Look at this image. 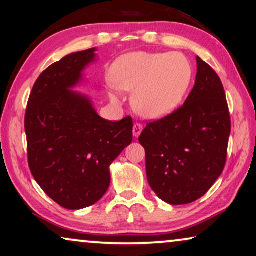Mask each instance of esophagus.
Masks as SVG:
<instances>
[{"label": "esophagus", "mask_w": 256, "mask_h": 256, "mask_svg": "<svg viewBox=\"0 0 256 256\" xmlns=\"http://www.w3.org/2000/svg\"><path fill=\"white\" fill-rule=\"evenodd\" d=\"M142 131V125L139 124V122H137V124H134V136L136 138L140 136Z\"/></svg>", "instance_id": "obj_1"}]
</instances>
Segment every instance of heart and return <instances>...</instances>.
Instances as JSON below:
<instances>
[{"instance_id":"1","label":"heart","mask_w":256,"mask_h":256,"mask_svg":"<svg viewBox=\"0 0 256 256\" xmlns=\"http://www.w3.org/2000/svg\"><path fill=\"white\" fill-rule=\"evenodd\" d=\"M192 80L188 60L179 52L138 51L114 66L116 86L134 91L132 105L142 117L162 119L176 110Z\"/></svg>"}]
</instances>
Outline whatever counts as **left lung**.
<instances>
[{"label":"left lung","mask_w":256,"mask_h":256,"mask_svg":"<svg viewBox=\"0 0 256 256\" xmlns=\"http://www.w3.org/2000/svg\"><path fill=\"white\" fill-rule=\"evenodd\" d=\"M193 90L182 108L148 122L139 137L145 148L151 188L170 205L202 198L224 171L230 117L222 83L208 64L196 57Z\"/></svg>","instance_id":"8db88e82"}]
</instances>
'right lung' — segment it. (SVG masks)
<instances>
[{"mask_svg":"<svg viewBox=\"0 0 256 256\" xmlns=\"http://www.w3.org/2000/svg\"><path fill=\"white\" fill-rule=\"evenodd\" d=\"M94 51L70 54L46 68L26 112L30 171L46 196L66 210L102 199L110 186V165L132 142L131 117L106 120L90 98L71 90L96 60Z\"/></svg>","mask_w":256,"mask_h":256,"instance_id":"add662e5","label":"right lung"}]
</instances>
